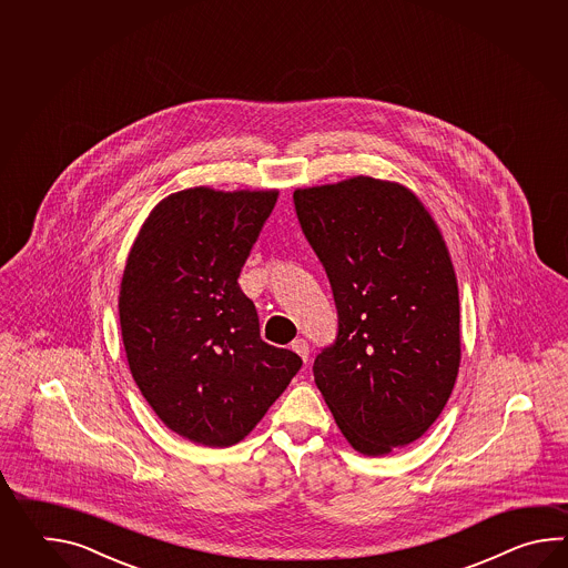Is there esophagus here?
<instances>
[{
  "label": "esophagus",
  "mask_w": 568,
  "mask_h": 568,
  "mask_svg": "<svg viewBox=\"0 0 568 568\" xmlns=\"http://www.w3.org/2000/svg\"><path fill=\"white\" fill-rule=\"evenodd\" d=\"M290 349L294 351V353H298L302 362H308V353H311V349H308V343H306L304 338H294V341L290 343Z\"/></svg>",
  "instance_id": "1"
}]
</instances>
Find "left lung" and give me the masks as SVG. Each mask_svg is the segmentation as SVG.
<instances>
[{
    "label": "left lung",
    "instance_id": "1",
    "mask_svg": "<svg viewBox=\"0 0 568 568\" xmlns=\"http://www.w3.org/2000/svg\"><path fill=\"white\" fill-rule=\"evenodd\" d=\"M294 205L338 313L314 382L351 447L384 457L433 426L457 382L459 286L447 243L399 182L351 176L296 189Z\"/></svg>",
    "mask_w": 568,
    "mask_h": 568
}]
</instances>
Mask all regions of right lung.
<instances>
[{
    "instance_id": "right-lung-1",
    "label": "right lung",
    "mask_w": 568,
    "mask_h": 568,
    "mask_svg": "<svg viewBox=\"0 0 568 568\" xmlns=\"http://www.w3.org/2000/svg\"><path fill=\"white\" fill-rule=\"evenodd\" d=\"M278 189L194 186L162 199L125 260L120 325L133 382L172 433L237 445L301 369L260 337L237 278Z\"/></svg>"
}]
</instances>
